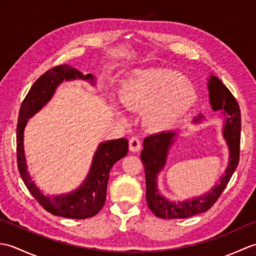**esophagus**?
Segmentation results:
<instances>
[{"mask_svg": "<svg viewBox=\"0 0 256 256\" xmlns=\"http://www.w3.org/2000/svg\"><path fill=\"white\" fill-rule=\"evenodd\" d=\"M140 140L138 136H133L130 138V150L133 152V153H136L140 150Z\"/></svg>", "mask_w": 256, "mask_h": 256, "instance_id": "34e87169", "label": "esophagus"}]
</instances>
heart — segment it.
<instances>
[{
    "label": "heart",
    "instance_id": "heart-1",
    "mask_svg": "<svg viewBox=\"0 0 256 256\" xmlns=\"http://www.w3.org/2000/svg\"><path fill=\"white\" fill-rule=\"evenodd\" d=\"M121 99L134 111H145L152 131L172 128L190 111L197 99L194 86L182 74L166 69L140 70L125 82Z\"/></svg>",
    "mask_w": 256,
    "mask_h": 256
}]
</instances>
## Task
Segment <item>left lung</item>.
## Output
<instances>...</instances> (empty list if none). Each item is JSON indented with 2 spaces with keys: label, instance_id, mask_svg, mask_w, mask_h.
<instances>
[{
  "label": "left lung",
  "instance_id": "8db88e82",
  "mask_svg": "<svg viewBox=\"0 0 256 256\" xmlns=\"http://www.w3.org/2000/svg\"><path fill=\"white\" fill-rule=\"evenodd\" d=\"M208 90L212 110L220 111L224 116L226 122L222 132L230 150L229 165L224 175L220 177L219 182L216 184L210 192L200 197L175 202L168 200L158 192L157 176L166 164L167 153L177 133L160 132L146 138L143 142L144 148L140 154L146 179V201L148 208L158 218L184 219L208 211L219 199L238 165L241 133L240 106L230 90L216 76H210ZM199 118H202V116H199L194 121H199Z\"/></svg>",
  "mask_w": 256,
  "mask_h": 256
}]
</instances>
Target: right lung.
<instances>
[{
	"instance_id": "add662e5",
	"label": "right lung",
	"mask_w": 256,
	"mask_h": 256,
	"mask_svg": "<svg viewBox=\"0 0 256 256\" xmlns=\"http://www.w3.org/2000/svg\"><path fill=\"white\" fill-rule=\"evenodd\" d=\"M84 79L94 84V77L91 74L84 76L79 70L69 64H59L48 70L32 86L28 94L22 102L16 128V155L18 166L25 186L30 190L38 204L50 214L69 219H86L94 216L104 206L108 174L118 160L126 156L128 140L118 138L103 142L99 145L92 160L89 175L81 186L67 194L47 197L37 188L27 172L24 155V128L27 120L34 116L52 99L57 86L64 80Z\"/></svg>"
}]
</instances>
